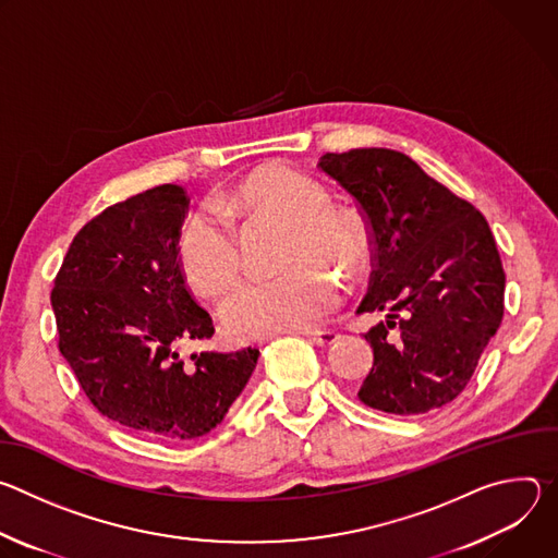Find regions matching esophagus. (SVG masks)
<instances>
[{"instance_id":"34e87169","label":"esophagus","mask_w":558,"mask_h":558,"mask_svg":"<svg viewBox=\"0 0 558 558\" xmlns=\"http://www.w3.org/2000/svg\"><path fill=\"white\" fill-rule=\"evenodd\" d=\"M304 338H308L313 344L317 347H331L333 342H338L340 333L331 331V329H313V331H302Z\"/></svg>"}]
</instances>
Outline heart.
<instances>
[{"mask_svg":"<svg viewBox=\"0 0 558 558\" xmlns=\"http://www.w3.org/2000/svg\"><path fill=\"white\" fill-rule=\"evenodd\" d=\"M225 216L276 218L289 225L282 263L274 278L238 282L220 302L227 333L241 342L308 329L329 315L342 298L338 278L325 265L355 274L366 256L360 222L331 205L329 190L313 177L271 163L243 177L216 198ZM183 278L203 295H218L238 274V241L216 211H190L177 235Z\"/></svg>","mask_w":558,"mask_h":558,"instance_id":"obj_1","label":"heart"}]
</instances>
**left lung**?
Segmentation results:
<instances>
[{
	"label": "left lung",
	"instance_id": "left-lung-1",
	"mask_svg": "<svg viewBox=\"0 0 558 558\" xmlns=\"http://www.w3.org/2000/svg\"><path fill=\"white\" fill-rule=\"evenodd\" d=\"M317 168L353 196L368 229L373 271L357 313L386 311L364 333L373 368L357 397L392 415L441 409L504 320L506 274L488 220L402 151H329Z\"/></svg>",
	"mask_w": 558,
	"mask_h": 558
}]
</instances>
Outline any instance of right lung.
I'll use <instances>...</instances> for the list:
<instances>
[{
  "instance_id": "obj_1",
  "label": "right lung",
  "mask_w": 558,
  "mask_h": 558,
  "mask_svg": "<svg viewBox=\"0 0 558 558\" xmlns=\"http://www.w3.org/2000/svg\"><path fill=\"white\" fill-rule=\"evenodd\" d=\"M190 207L181 185H158L106 207L72 238L50 293L59 351L93 407L163 441L216 428L250 381L258 349H179L214 336L177 256Z\"/></svg>"
}]
</instances>
